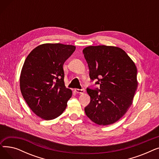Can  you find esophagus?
Instances as JSON below:
<instances>
[{"label":"esophagus","mask_w":159,"mask_h":159,"mask_svg":"<svg viewBox=\"0 0 159 159\" xmlns=\"http://www.w3.org/2000/svg\"><path fill=\"white\" fill-rule=\"evenodd\" d=\"M75 91L78 94H84V89H75Z\"/></svg>","instance_id":"34e87169"}]
</instances>
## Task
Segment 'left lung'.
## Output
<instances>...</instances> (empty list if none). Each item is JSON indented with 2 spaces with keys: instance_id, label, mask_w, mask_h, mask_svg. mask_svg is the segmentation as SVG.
I'll list each match as a JSON object with an SVG mask.
<instances>
[{
  "instance_id": "obj_1",
  "label": "left lung",
  "mask_w": 159,
  "mask_h": 159,
  "mask_svg": "<svg viewBox=\"0 0 159 159\" xmlns=\"http://www.w3.org/2000/svg\"><path fill=\"white\" fill-rule=\"evenodd\" d=\"M89 77L100 88L86 91L90 102L85 109L88 117L100 126L118 121L132 104L137 89V67L120 48L90 46L83 49Z\"/></svg>"
}]
</instances>
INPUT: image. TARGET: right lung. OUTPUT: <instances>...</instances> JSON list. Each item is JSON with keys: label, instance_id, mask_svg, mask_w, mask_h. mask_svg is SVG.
<instances>
[{"label": "right lung", "instance_id": "obj_1", "mask_svg": "<svg viewBox=\"0 0 159 159\" xmlns=\"http://www.w3.org/2000/svg\"><path fill=\"white\" fill-rule=\"evenodd\" d=\"M76 47L47 43L33 49L24 61L20 88L31 111L44 120H52L65 110L72 91L64 84V62Z\"/></svg>", "mask_w": 159, "mask_h": 159}]
</instances>
